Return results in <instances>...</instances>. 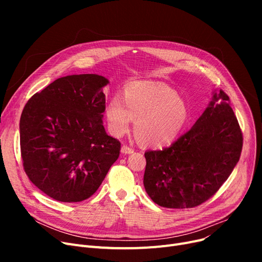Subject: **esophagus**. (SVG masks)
<instances>
[{"mask_svg": "<svg viewBox=\"0 0 262 262\" xmlns=\"http://www.w3.org/2000/svg\"><path fill=\"white\" fill-rule=\"evenodd\" d=\"M121 152H122L123 154H133V153L135 152V149H134L133 147L126 145V144H124V145H122V147H121Z\"/></svg>", "mask_w": 262, "mask_h": 262, "instance_id": "esophagus-1", "label": "esophagus"}]
</instances>
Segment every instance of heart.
Returning a JSON list of instances; mask_svg holds the SVG:
<instances>
[{"label": "heart", "mask_w": 262, "mask_h": 262, "mask_svg": "<svg viewBox=\"0 0 262 262\" xmlns=\"http://www.w3.org/2000/svg\"><path fill=\"white\" fill-rule=\"evenodd\" d=\"M109 130L116 137L128 132L135 121V134L142 144L159 147L172 143L189 120L185 100L164 85L132 84L123 98L116 95L105 109Z\"/></svg>", "instance_id": "obj_1"}]
</instances>
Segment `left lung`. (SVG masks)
I'll return each instance as SVG.
<instances>
[{
  "mask_svg": "<svg viewBox=\"0 0 262 262\" xmlns=\"http://www.w3.org/2000/svg\"><path fill=\"white\" fill-rule=\"evenodd\" d=\"M242 145V130L229 96L220 90L190 130L169 147L144 153L146 193L161 207H196L227 181Z\"/></svg>",
  "mask_w": 262,
  "mask_h": 262,
  "instance_id": "8db88e82",
  "label": "left lung"
}]
</instances>
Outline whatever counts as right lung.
<instances>
[{
  "instance_id": "1",
  "label": "right lung",
  "mask_w": 262,
  "mask_h": 262,
  "mask_svg": "<svg viewBox=\"0 0 262 262\" xmlns=\"http://www.w3.org/2000/svg\"><path fill=\"white\" fill-rule=\"evenodd\" d=\"M108 80L96 74L54 80L25 104L20 119L23 169L50 198L92 196L119 158L121 143L103 126Z\"/></svg>"
}]
</instances>
